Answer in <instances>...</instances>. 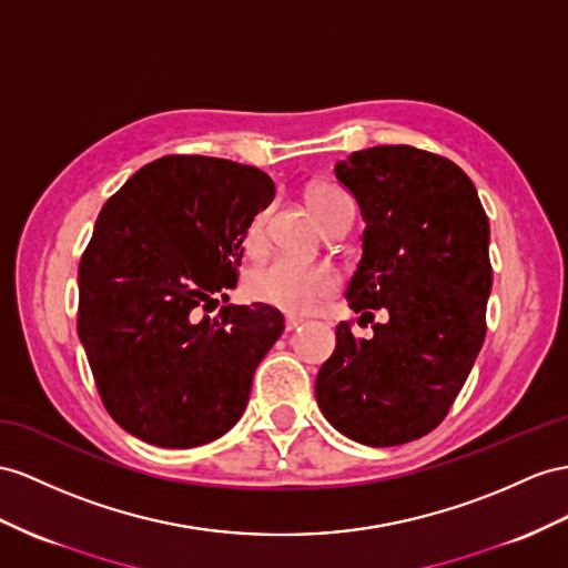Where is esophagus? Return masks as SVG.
I'll return each mask as SVG.
<instances>
[{
	"mask_svg": "<svg viewBox=\"0 0 568 568\" xmlns=\"http://www.w3.org/2000/svg\"><path fill=\"white\" fill-rule=\"evenodd\" d=\"M302 324L300 316H285V331H295Z\"/></svg>",
	"mask_w": 568,
	"mask_h": 568,
	"instance_id": "esophagus-1",
	"label": "esophagus"
}]
</instances>
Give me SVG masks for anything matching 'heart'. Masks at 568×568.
Masks as SVG:
<instances>
[{"label": "heart", "mask_w": 568, "mask_h": 568, "mask_svg": "<svg viewBox=\"0 0 568 568\" xmlns=\"http://www.w3.org/2000/svg\"><path fill=\"white\" fill-rule=\"evenodd\" d=\"M338 186L318 184L310 192V203L318 221H326V215L345 201ZM266 225L268 209H261L244 232L246 252H261L266 244ZM341 285L338 273L326 264H307L293 256H275L266 264H261L246 273L244 290L256 302L271 304L275 310L290 314H307L316 310L326 297L336 293Z\"/></svg>", "instance_id": "heart-1"}]
</instances>
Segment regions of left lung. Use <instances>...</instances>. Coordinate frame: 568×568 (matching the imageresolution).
<instances>
[{"instance_id":"left-lung-1","label":"left lung","mask_w":568,"mask_h":568,"mask_svg":"<svg viewBox=\"0 0 568 568\" xmlns=\"http://www.w3.org/2000/svg\"><path fill=\"white\" fill-rule=\"evenodd\" d=\"M367 221L351 310L388 322L374 338L336 328L316 374L328 423L367 446H398L448 415L487 333L489 221L454 160L415 145H374L336 163Z\"/></svg>"}]
</instances>
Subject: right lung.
<instances>
[{"instance_id":"obj_1","label":"right lung","mask_w":568,"mask_h":568,"mask_svg":"<svg viewBox=\"0 0 568 568\" xmlns=\"http://www.w3.org/2000/svg\"><path fill=\"white\" fill-rule=\"evenodd\" d=\"M258 168L209 155L143 165L100 211L79 264V338L110 417L141 442L192 448L223 436L285 328L237 285L244 232L268 206Z\"/></svg>"}]
</instances>
